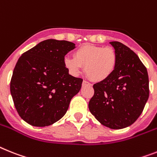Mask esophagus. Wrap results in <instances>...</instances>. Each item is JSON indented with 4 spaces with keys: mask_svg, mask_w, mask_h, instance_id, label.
<instances>
[{
    "mask_svg": "<svg viewBox=\"0 0 157 157\" xmlns=\"http://www.w3.org/2000/svg\"><path fill=\"white\" fill-rule=\"evenodd\" d=\"M85 85H91V84L89 82L86 81H83L82 82V86H85Z\"/></svg>",
    "mask_w": 157,
    "mask_h": 157,
    "instance_id": "34e87169",
    "label": "esophagus"
}]
</instances>
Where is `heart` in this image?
<instances>
[{
    "label": "heart",
    "instance_id": "obj_1",
    "mask_svg": "<svg viewBox=\"0 0 157 157\" xmlns=\"http://www.w3.org/2000/svg\"><path fill=\"white\" fill-rule=\"evenodd\" d=\"M117 55L112 47L84 44L75 51L74 57L66 56L64 67L72 76H78L85 67L86 74L93 81H102L115 71Z\"/></svg>",
    "mask_w": 157,
    "mask_h": 157
}]
</instances>
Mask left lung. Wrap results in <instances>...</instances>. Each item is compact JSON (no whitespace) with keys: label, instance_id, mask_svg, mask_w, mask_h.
I'll use <instances>...</instances> for the list:
<instances>
[{"label":"left lung","instance_id":"1","mask_svg":"<svg viewBox=\"0 0 157 157\" xmlns=\"http://www.w3.org/2000/svg\"><path fill=\"white\" fill-rule=\"evenodd\" d=\"M110 44L117 55L115 71L93 85L89 109L96 119L112 129L128 127L138 119L149 97L147 68L138 56L121 42Z\"/></svg>","mask_w":157,"mask_h":157}]
</instances>
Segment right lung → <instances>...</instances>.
Listing matches in <instances>:
<instances>
[{
    "instance_id": "right-lung-1",
    "label": "right lung",
    "mask_w": 157,
    "mask_h": 157,
    "mask_svg": "<svg viewBox=\"0 0 157 157\" xmlns=\"http://www.w3.org/2000/svg\"><path fill=\"white\" fill-rule=\"evenodd\" d=\"M74 43L43 40L25 52L14 68L10 92L18 114L33 126L45 127L61 119L83 80L71 76L64 56Z\"/></svg>"
}]
</instances>
